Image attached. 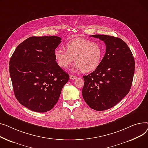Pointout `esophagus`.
<instances>
[{"instance_id": "34e87169", "label": "esophagus", "mask_w": 148, "mask_h": 148, "mask_svg": "<svg viewBox=\"0 0 148 148\" xmlns=\"http://www.w3.org/2000/svg\"><path fill=\"white\" fill-rule=\"evenodd\" d=\"M70 79H72V80L76 79H77V76H74V75H70Z\"/></svg>"}]
</instances>
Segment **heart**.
Segmentation results:
<instances>
[{
  "mask_svg": "<svg viewBox=\"0 0 148 148\" xmlns=\"http://www.w3.org/2000/svg\"><path fill=\"white\" fill-rule=\"evenodd\" d=\"M66 51L57 48L54 51L55 60L60 67L67 69L73 61L76 63L72 70L88 73L94 71L100 64L104 49L100 43L84 39H76L68 42Z\"/></svg>",
  "mask_w": 148,
  "mask_h": 148,
  "instance_id": "1",
  "label": "heart"
}]
</instances>
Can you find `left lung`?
<instances>
[{
    "instance_id": "8db88e82",
    "label": "left lung",
    "mask_w": 148,
    "mask_h": 148,
    "mask_svg": "<svg viewBox=\"0 0 148 148\" xmlns=\"http://www.w3.org/2000/svg\"><path fill=\"white\" fill-rule=\"evenodd\" d=\"M90 36L105 42L106 53L99 66L84 76L82 94L91 109L103 111L117 105L129 92L135 62L131 50L121 39L105 34Z\"/></svg>"
}]
</instances>
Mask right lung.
<instances>
[{"instance_id":"obj_1","label":"right lung","mask_w":148,"mask_h":148,"mask_svg":"<svg viewBox=\"0 0 148 148\" xmlns=\"http://www.w3.org/2000/svg\"><path fill=\"white\" fill-rule=\"evenodd\" d=\"M61 38L32 36L16 47L10 61L15 96L20 104L39 113L57 103L69 75L57 64L54 51Z\"/></svg>"}]
</instances>
